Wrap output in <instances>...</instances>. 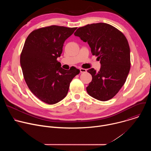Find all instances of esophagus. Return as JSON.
Wrapping results in <instances>:
<instances>
[{"instance_id":"1","label":"esophagus","mask_w":151,"mask_h":151,"mask_svg":"<svg viewBox=\"0 0 151 151\" xmlns=\"http://www.w3.org/2000/svg\"><path fill=\"white\" fill-rule=\"evenodd\" d=\"M79 70H80L81 73H85L87 72V70H86L85 69H83V68H81Z\"/></svg>"}]
</instances>
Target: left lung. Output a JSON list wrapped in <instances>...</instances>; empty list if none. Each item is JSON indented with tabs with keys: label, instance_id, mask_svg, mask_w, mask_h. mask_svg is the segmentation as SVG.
Returning a JSON list of instances; mask_svg holds the SVG:
<instances>
[{
	"label": "left lung",
	"instance_id": "obj_1",
	"mask_svg": "<svg viewBox=\"0 0 151 151\" xmlns=\"http://www.w3.org/2000/svg\"><path fill=\"white\" fill-rule=\"evenodd\" d=\"M74 35L88 42L92 54L101 64L99 72L93 68L87 70L92 75L87 87L88 94L103 101L112 99L125 83L130 69L127 38L115 27L103 23L79 27Z\"/></svg>",
	"mask_w": 151,
	"mask_h": 151
}]
</instances>
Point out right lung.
I'll use <instances>...</instances> for the list:
<instances>
[{
    "label": "right lung",
    "mask_w": 151,
    "mask_h": 151,
    "mask_svg": "<svg viewBox=\"0 0 151 151\" xmlns=\"http://www.w3.org/2000/svg\"><path fill=\"white\" fill-rule=\"evenodd\" d=\"M77 27L52 25L36 29L27 36L20 55L24 80L32 93L49 104L65 97L70 83L80 70L75 67L64 70L57 58L64 41Z\"/></svg>",
    "instance_id": "1"
}]
</instances>
